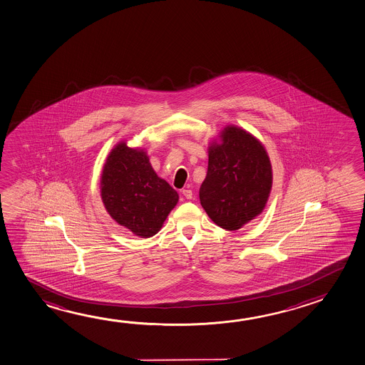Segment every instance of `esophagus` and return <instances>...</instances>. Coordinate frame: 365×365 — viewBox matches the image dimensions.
<instances>
[{
	"label": "esophagus",
	"mask_w": 365,
	"mask_h": 365,
	"mask_svg": "<svg viewBox=\"0 0 365 365\" xmlns=\"http://www.w3.org/2000/svg\"><path fill=\"white\" fill-rule=\"evenodd\" d=\"M181 192H182V195H184L186 199L192 198V192L190 190V189H184V190H182Z\"/></svg>",
	"instance_id": "esophagus-1"
}]
</instances>
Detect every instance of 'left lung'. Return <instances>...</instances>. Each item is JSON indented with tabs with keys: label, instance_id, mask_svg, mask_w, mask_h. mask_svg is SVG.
<instances>
[{
	"label": "left lung",
	"instance_id": "left-lung-1",
	"mask_svg": "<svg viewBox=\"0 0 365 365\" xmlns=\"http://www.w3.org/2000/svg\"><path fill=\"white\" fill-rule=\"evenodd\" d=\"M272 187L266 149L245 130L226 128L222 143L210 147L208 170L199 189L207 215L220 227L240 229L262 213Z\"/></svg>",
	"mask_w": 365,
	"mask_h": 365
}]
</instances>
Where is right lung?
I'll use <instances>...</instances> for the list:
<instances>
[{
	"mask_svg": "<svg viewBox=\"0 0 365 365\" xmlns=\"http://www.w3.org/2000/svg\"><path fill=\"white\" fill-rule=\"evenodd\" d=\"M101 192L110 216L135 235H155L179 200L165 180L160 179L143 150L121 143L106 161Z\"/></svg>",
	"mask_w": 365,
	"mask_h": 365,
	"instance_id": "obj_1",
	"label": "right lung"
}]
</instances>
